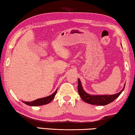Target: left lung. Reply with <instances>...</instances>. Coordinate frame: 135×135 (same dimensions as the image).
Returning <instances> with one entry per match:
<instances>
[{"mask_svg":"<svg viewBox=\"0 0 135 135\" xmlns=\"http://www.w3.org/2000/svg\"><path fill=\"white\" fill-rule=\"evenodd\" d=\"M124 87L121 90L119 93H117L115 95H90L89 94L86 93L85 91L83 90L82 84L79 79H78V93L80 96L81 98L83 101L88 104L93 105H97V106H104V105L108 104L112 102L114 100L117 98L122 93V92L124 90Z\"/></svg>","mask_w":135,"mask_h":135,"instance_id":"obj_1","label":"left lung"}]
</instances>
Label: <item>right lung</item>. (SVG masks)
<instances>
[{
	"label": "right lung",
	"mask_w": 135,
	"mask_h": 135,
	"mask_svg": "<svg viewBox=\"0 0 135 135\" xmlns=\"http://www.w3.org/2000/svg\"><path fill=\"white\" fill-rule=\"evenodd\" d=\"M56 92H57V90L52 94V95H51L50 96H49V97H47L37 99H36V100L31 101V102H26V101H23V102L24 103H25L26 104L28 105V106H41V105L49 104V103H50L51 101L53 100V98H54Z\"/></svg>",
	"instance_id": "right-lung-1"
}]
</instances>
